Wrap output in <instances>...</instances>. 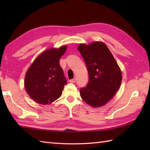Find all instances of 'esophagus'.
Wrapping results in <instances>:
<instances>
[{
  "label": "esophagus",
  "instance_id": "1",
  "mask_svg": "<svg viewBox=\"0 0 150 150\" xmlns=\"http://www.w3.org/2000/svg\"><path fill=\"white\" fill-rule=\"evenodd\" d=\"M75 81H76L75 78H73V79H71V80H69V82H71V83H74V82H75Z\"/></svg>",
  "mask_w": 150,
  "mask_h": 150
}]
</instances>
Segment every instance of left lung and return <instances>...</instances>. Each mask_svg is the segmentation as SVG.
Returning a JSON list of instances; mask_svg holds the SVG:
<instances>
[{
  "mask_svg": "<svg viewBox=\"0 0 150 150\" xmlns=\"http://www.w3.org/2000/svg\"><path fill=\"white\" fill-rule=\"evenodd\" d=\"M78 50L89 75L88 84L80 90L81 97L93 107L104 106L119 89L122 81L119 67L103 42H94L90 45L81 44Z\"/></svg>",
  "mask_w": 150,
  "mask_h": 150,
  "instance_id": "left-lung-1",
  "label": "left lung"
}]
</instances>
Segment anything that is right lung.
Returning a JSON list of instances; mask_svg holds the SVG:
<instances>
[{
	"label": "right lung",
	"instance_id": "add662e5",
	"mask_svg": "<svg viewBox=\"0 0 150 150\" xmlns=\"http://www.w3.org/2000/svg\"><path fill=\"white\" fill-rule=\"evenodd\" d=\"M66 48L63 46L43 52L27 71L24 86L28 94L37 103L50 104L61 96L67 81L59 60Z\"/></svg>",
	"mask_w": 150,
	"mask_h": 150
}]
</instances>
